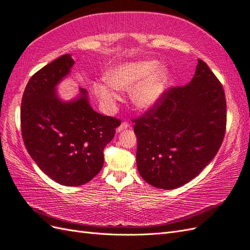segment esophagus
<instances>
[{
  "instance_id": "esophagus-1",
  "label": "esophagus",
  "mask_w": 250,
  "mask_h": 250,
  "mask_svg": "<svg viewBox=\"0 0 250 250\" xmlns=\"http://www.w3.org/2000/svg\"><path fill=\"white\" fill-rule=\"evenodd\" d=\"M128 127H129V123H128V122L124 121V122H122V124L118 127L117 131H121V130H123V129H126V128H128Z\"/></svg>"
}]
</instances>
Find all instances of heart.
I'll use <instances>...</instances> for the list:
<instances>
[{"label": "heart", "instance_id": "obj_1", "mask_svg": "<svg viewBox=\"0 0 250 250\" xmlns=\"http://www.w3.org/2000/svg\"><path fill=\"white\" fill-rule=\"evenodd\" d=\"M156 62L121 64L109 71L107 82L94 84L96 95L109 104L119 99L120 90H130L131 100L139 108H149L159 99L167 82V72L158 69Z\"/></svg>", "mask_w": 250, "mask_h": 250}]
</instances>
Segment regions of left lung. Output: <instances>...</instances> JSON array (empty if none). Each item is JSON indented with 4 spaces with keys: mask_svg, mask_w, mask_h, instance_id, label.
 <instances>
[{
    "mask_svg": "<svg viewBox=\"0 0 250 250\" xmlns=\"http://www.w3.org/2000/svg\"><path fill=\"white\" fill-rule=\"evenodd\" d=\"M226 109L223 84L199 59L190 83L163 91L153 106L132 120L142 178L173 190L196 177L223 143Z\"/></svg>",
    "mask_w": 250,
    "mask_h": 250,
    "instance_id": "left-lung-1",
    "label": "left lung"
}]
</instances>
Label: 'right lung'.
Listing matches in <instances>:
<instances>
[{
    "mask_svg": "<svg viewBox=\"0 0 250 250\" xmlns=\"http://www.w3.org/2000/svg\"><path fill=\"white\" fill-rule=\"evenodd\" d=\"M74 64L66 54L30 77L22 96L21 131L30 157L48 177L62 186L87 184L104 164V148L121 121L94 111L87 91L63 103L55 89Z\"/></svg>",
    "mask_w": 250,
    "mask_h": 250,
    "instance_id": "1",
    "label": "right lung"
}]
</instances>
